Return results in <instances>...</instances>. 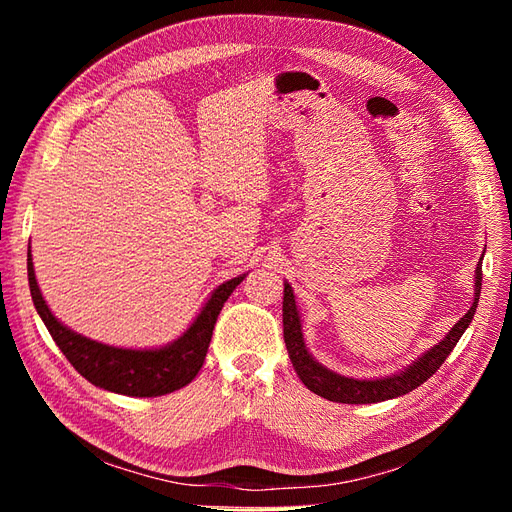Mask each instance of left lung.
I'll return each mask as SVG.
<instances>
[{"mask_svg":"<svg viewBox=\"0 0 512 512\" xmlns=\"http://www.w3.org/2000/svg\"><path fill=\"white\" fill-rule=\"evenodd\" d=\"M480 282H483V271H480V262H478L476 277H474V303L468 309V314L459 318V322L444 335V339H440L436 346L423 352L414 363L397 371V374L374 378V380L342 376L314 359L312 352H309L305 346L301 316L297 309V301H294L292 286L284 282V305H282L284 342L288 348L292 367L309 391H314L316 395L329 401H337V404H378V401L406 395L436 374L440 365L446 361V356L451 354L453 348L457 346L459 337L470 327L476 305H478V297H480Z\"/></svg>","mask_w":512,"mask_h":512,"instance_id":"obj_1","label":"left lung"}]
</instances>
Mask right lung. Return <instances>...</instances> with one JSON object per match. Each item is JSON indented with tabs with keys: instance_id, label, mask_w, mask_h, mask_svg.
Listing matches in <instances>:
<instances>
[{
	"instance_id": "obj_1",
	"label": "right lung",
	"mask_w": 512,
	"mask_h": 512,
	"mask_svg": "<svg viewBox=\"0 0 512 512\" xmlns=\"http://www.w3.org/2000/svg\"><path fill=\"white\" fill-rule=\"evenodd\" d=\"M27 277L29 290L40 314L44 327L59 350L66 354L70 365L94 386L104 391L128 395V397H160L173 393L181 386L190 384L205 363L209 342L213 335L215 320H218L226 299L241 282L243 275L220 284L211 292V297L200 309L194 322L183 331L181 337L160 348H117L96 339H89L81 333L68 329L59 322L46 305L40 286L36 282L32 250L27 254Z\"/></svg>"
}]
</instances>
